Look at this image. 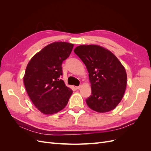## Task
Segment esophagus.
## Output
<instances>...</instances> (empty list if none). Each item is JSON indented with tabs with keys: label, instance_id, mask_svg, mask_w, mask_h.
<instances>
[{
	"label": "esophagus",
	"instance_id": "1",
	"mask_svg": "<svg viewBox=\"0 0 151 151\" xmlns=\"http://www.w3.org/2000/svg\"><path fill=\"white\" fill-rule=\"evenodd\" d=\"M81 85H80V86H76V89H79L81 88Z\"/></svg>",
	"mask_w": 151,
	"mask_h": 151
}]
</instances>
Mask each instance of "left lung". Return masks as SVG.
Here are the masks:
<instances>
[{"mask_svg":"<svg viewBox=\"0 0 151 151\" xmlns=\"http://www.w3.org/2000/svg\"><path fill=\"white\" fill-rule=\"evenodd\" d=\"M74 52L84 62L89 73L91 95L88 106L99 113L115 109L127 87L125 67L109 50L97 45H80Z\"/></svg>","mask_w":151,"mask_h":151,"instance_id":"obj_1","label":"left lung"}]
</instances>
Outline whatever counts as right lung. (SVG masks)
Here are the masks:
<instances>
[{"label":"right lung","instance_id":"add662e5","mask_svg":"<svg viewBox=\"0 0 151 151\" xmlns=\"http://www.w3.org/2000/svg\"><path fill=\"white\" fill-rule=\"evenodd\" d=\"M74 44L64 42L50 43L31 58L23 82L30 99L45 115L61 111L68 103L72 90L60 79L62 63L68 57Z\"/></svg>","mask_w":151,"mask_h":151}]
</instances>
